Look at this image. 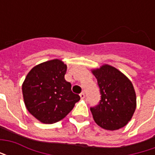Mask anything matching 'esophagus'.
<instances>
[{"label":"esophagus","mask_w":155,"mask_h":155,"mask_svg":"<svg viewBox=\"0 0 155 155\" xmlns=\"http://www.w3.org/2000/svg\"><path fill=\"white\" fill-rule=\"evenodd\" d=\"M80 96H81V99H84V98L85 97V94H84V92H81V94H80Z\"/></svg>","instance_id":"esophagus-1"}]
</instances>
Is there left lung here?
<instances>
[{"instance_id":"left-lung-1","label":"left lung","mask_w":155,"mask_h":155,"mask_svg":"<svg viewBox=\"0 0 155 155\" xmlns=\"http://www.w3.org/2000/svg\"><path fill=\"white\" fill-rule=\"evenodd\" d=\"M92 73L101 94L99 104L91 108L95 123L107 130L125 126L136 109V94L131 81L109 64L94 69Z\"/></svg>"}]
</instances>
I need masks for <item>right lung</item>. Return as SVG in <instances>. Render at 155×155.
I'll use <instances>...</instances> for the list:
<instances>
[{
	"label": "right lung",
	"instance_id": "obj_1",
	"mask_svg": "<svg viewBox=\"0 0 155 155\" xmlns=\"http://www.w3.org/2000/svg\"><path fill=\"white\" fill-rule=\"evenodd\" d=\"M67 66L61 60L35 65L22 84L25 107L41 123L54 124L64 119L81 100L64 80Z\"/></svg>",
	"mask_w": 155,
	"mask_h": 155
}]
</instances>
